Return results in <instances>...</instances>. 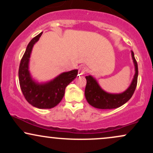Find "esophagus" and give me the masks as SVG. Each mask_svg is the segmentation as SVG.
Returning a JSON list of instances; mask_svg holds the SVG:
<instances>
[{
	"instance_id": "esophagus-1",
	"label": "esophagus",
	"mask_w": 153,
	"mask_h": 153,
	"mask_svg": "<svg viewBox=\"0 0 153 153\" xmlns=\"http://www.w3.org/2000/svg\"><path fill=\"white\" fill-rule=\"evenodd\" d=\"M88 72V68H85V67H81V68L79 69V75H83L85 73H86Z\"/></svg>"
}]
</instances>
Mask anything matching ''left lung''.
<instances>
[{
    "mask_svg": "<svg viewBox=\"0 0 153 153\" xmlns=\"http://www.w3.org/2000/svg\"><path fill=\"white\" fill-rule=\"evenodd\" d=\"M131 57L134 65L135 74L129 87L122 94L107 93L100 87L94 77L91 75L85 76L87 82L85 89V96L89 104L101 109H111L120 107L131 99L136 89L138 78L137 62L134 58V54L132 51Z\"/></svg>",
    "mask_w": 153,
    "mask_h": 153,
    "instance_id": "obj_1",
    "label": "left lung"
}]
</instances>
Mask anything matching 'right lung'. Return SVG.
<instances>
[{"mask_svg": "<svg viewBox=\"0 0 153 153\" xmlns=\"http://www.w3.org/2000/svg\"><path fill=\"white\" fill-rule=\"evenodd\" d=\"M42 34V32L33 38L27 45L19 65V80L23 95L31 105L38 108H52L60 102L65 88L76 78L78 71L62 73L45 83L35 82L29 71V62L33 47Z\"/></svg>", "mask_w": 153, "mask_h": 153, "instance_id": "right-lung-1", "label": "right lung"}]
</instances>
